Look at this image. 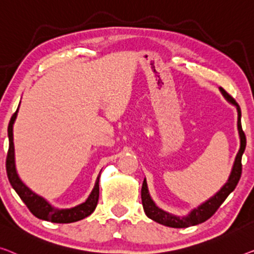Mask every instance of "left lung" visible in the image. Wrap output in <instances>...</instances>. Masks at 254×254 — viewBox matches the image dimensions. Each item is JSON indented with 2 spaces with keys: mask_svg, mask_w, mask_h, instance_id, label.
<instances>
[{
  "mask_svg": "<svg viewBox=\"0 0 254 254\" xmlns=\"http://www.w3.org/2000/svg\"><path fill=\"white\" fill-rule=\"evenodd\" d=\"M221 93L224 94L229 103L236 106L237 113H238V120H237V127H238V133H240L241 138V147L240 150L236 155L235 162H234V166L232 170V173L227 180V183L222 186V188L219 190L214 196H212L206 202L200 204L198 207L192 210L190 213L185 215V217H177V215H173L169 212H165L158 207L156 204L154 203V200L151 199L148 188H147V183L146 179L143 180L142 187H141V200H142V206L143 210H145V213L151 220L158 222V224L172 227V228H187V227L195 226L198 224H202V222L206 221L207 219L211 218L212 215L215 213L222 203L225 202V199L228 197V195L232 192L234 189L236 188L238 181L241 179L242 175V155H243L245 150V146H247V137H245V133L242 128V123H241V108L238 104L235 101V99L226 92V91L220 88Z\"/></svg>",
  "mask_w": 254,
  "mask_h": 254,
  "instance_id": "obj_1",
  "label": "left lung"
}]
</instances>
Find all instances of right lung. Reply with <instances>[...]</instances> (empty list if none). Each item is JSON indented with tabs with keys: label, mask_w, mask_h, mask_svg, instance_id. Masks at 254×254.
<instances>
[{
	"label": "right lung",
	"mask_w": 254,
	"mask_h": 254,
	"mask_svg": "<svg viewBox=\"0 0 254 254\" xmlns=\"http://www.w3.org/2000/svg\"><path fill=\"white\" fill-rule=\"evenodd\" d=\"M19 108V107H18ZM16 113L11 117L9 127H7V137H9V150H7L6 155V175L9 178V181L11 186L16 190L19 197L21 198L22 202L26 204L28 210L35 215L36 218L42 219V220L56 222V224H69V222H75L78 220H82L92 213L96 209L98 199H99V178L100 175L98 176L96 180V185L89 195L88 199L84 203L79 204L70 209H57V207L52 206L50 203L47 202L43 197H41L35 192L30 190V189L22 183L19 178L16 164H14V146H13V123L17 117Z\"/></svg>",
	"instance_id": "add662e5"
}]
</instances>
